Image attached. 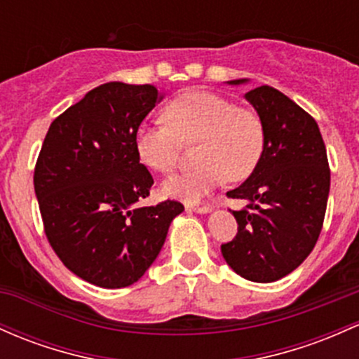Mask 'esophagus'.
<instances>
[{
    "label": "esophagus",
    "instance_id": "obj_1",
    "mask_svg": "<svg viewBox=\"0 0 359 359\" xmlns=\"http://www.w3.org/2000/svg\"><path fill=\"white\" fill-rule=\"evenodd\" d=\"M186 210L194 212H210L211 206H208V204H187Z\"/></svg>",
    "mask_w": 359,
    "mask_h": 359
}]
</instances>
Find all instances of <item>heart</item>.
I'll use <instances>...</instances> for the list:
<instances>
[{
	"label": "heart",
	"mask_w": 359,
	"mask_h": 359,
	"mask_svg": "<svg viewBox=\"0 0 359 359\" xmlns=\"http://www.w3.org/2000/svg\"><path fill=\"white\" fill-rule=\"evenodd\" d=\"M198 144V167L165 180L170 198L194 203L212 189L243 182L257 170L266 153V126L250 109L206 90L180 93L163 109V121L143 124L136 133V151L151 170L170 173L179 167L184 144Z\"/></svg>",
	"instance_id": "heart-1"
}]
</instances>
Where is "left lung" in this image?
<instances>
[{
  "label": "left lung",
  "mask_w": 359,
  "mask_h": 359,
  "mask_svg": "<svg viewBox=\"0 0 359 359\" xmlns=\"http://www.w3.org/2000/svg\"><path fill=\"white\" fill-rule=\"evenodd\" d=\"M245 80H233L240 85ZM266 126V153L242 186L226 192L245 199L231 211L238 231L223 243L228 266L242 278L273 283L309 257L324 224L330 168L320 129L309 112L273 86L245 93Z\"/></svg>",
  "instance_id": "8db88e82"
}]
</instances>
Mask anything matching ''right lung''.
Masks as SVG:
<instances>
[{
	"instance_id": "add662e5",
	"label": "right lung",
	"mask_w": 359,
	"mask_h": 359,
	"mask_svg": "<svg viewBox=\"0 0 359 359\" xmlns=\"http://www.w3.org/2000/svg\"><path fill=\"white\" fill-rule=\"evenodd\" d=\"M161 98L153 85L110 81L50 124L34 170L44 233L66 267L100 288L141 278L184 211L179 201L141 206L153 177L136 133Z\"/></svg>"
}]
</instances>
